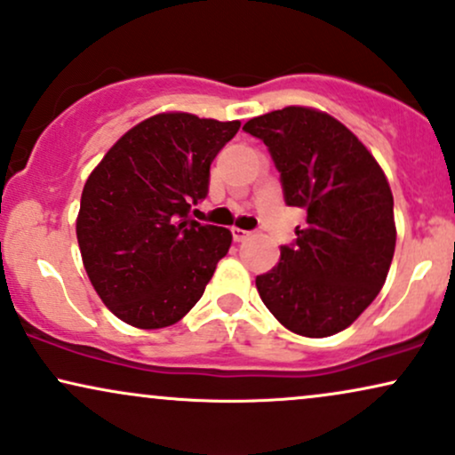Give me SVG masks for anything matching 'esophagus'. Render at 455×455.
I'll return each mask as SVG.
<instances>
[{
  "label": "esophagus",
  "mask_w": 455,
  "mask_h": 455,
  "mask_svg": "<svg viewBox=\"0 0 455 455\" xmlns=\"http://www.w3.org/2000/svg\"><path fill=\"white\" fill-rule=\"evenodd\" d=\"M232 236H234V240H236V243H244V240L251 236V232H249V229H243V228H232Z\"/></svg>",
  "instance_id": "1"
}]
</instances>
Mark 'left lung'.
<instances>
[{
  "instance_id": "8db88e82",
  "label": "left lung",
  "mask_w": 455,
  "mask_h": 455,
  "mask_svg": "<svg viewBox=\"0 0 455 455\" xmlns=\"http://www.w3.org/2000/svg\"><path fill=\"white\" fill-rule=\"evenodd\" d=\"M270 149L289 206L307 211L293 246L255 278L276 321L304 338L350 327L378 297L396 244L395 200L371 151L333 116L291 108L243 126Z\"/></svg>"
}]
</instances>
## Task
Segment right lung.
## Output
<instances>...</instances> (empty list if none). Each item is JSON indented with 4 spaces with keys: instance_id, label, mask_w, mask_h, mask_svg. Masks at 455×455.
<instances>
[{
    "instance_id": "add662e5",
    "label": "right lung",
    "mask_w": 455,
    "mask_h": 455,
    "mask_svg": "<svg viewBox=\"0 0 455 455\" xmlns=\"http://www.w3.org/2000/svg\"><path fill=\"white\" fill-rule=\"evenodd\" d=\"M240 122L156 114L114 143L84 185L76 234L103 304L139 329L181 321L204 293L232 232L188 219L211 162Z\"/></svg>"
}]
</instances>
